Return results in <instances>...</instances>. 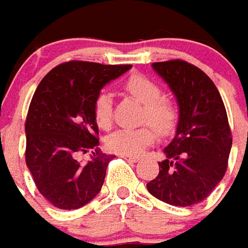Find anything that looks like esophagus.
<instances>
[{"instance_id":"1","label":"esophagus","mask_w":248,"mask_h":248,"mask_svg":"<svg viewBox=\"0 0 248 248\" xmlns=\"http://www.w3.org/2000/svg\"><path fill=\"white\" fill-rule=\"evenodd\" d=\"M121 157H124L125 160H129V161H138L139 160V156H133V155H121Z\"/></svg>"}]
</instances>
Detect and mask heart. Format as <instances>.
I'll return each mask as SVG.
<instances>
[{"instance_id":"b5f03b06","label":"heart","mask_w":248,"mask_h":248,"mask_svg":"<svg viewBox=\"0 0 248 248\" xmlns=\"http://www.w3.org/2000/svg\"><path fill=\"white\" fill-rule=\"evenodd\" d=\"M124 89L144 105L143 121L149 123L161 135L170 133L177 121V108L171 100L161 97V88L151 78L132 75L124 81ZM97 125L108 129L112 124V97L100 93L93 105ZM155 140V132L149 127L138 129H119L107 139V147L120 155H139Z\"/></svg>"}]
</instances>
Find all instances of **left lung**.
<instances>
[{
    "label": "left lung",
    "instance_id": "8db88e82",
    "mask_svg": "<svg viewBox=\"0 0 248 248\" xmlns=\"http://www.w3.org/2000/svg\"><path fill=\"white\" fill-rule=\"evenodd\" d=\"M179 108L175 136L164 148L149 194L171 205L204 200L222 180L232 145L220 93L204 72L182 60L154 62Z\"/></svg>",
    "mask_w": 248,
    "mask_h": 248
}]
</instances>
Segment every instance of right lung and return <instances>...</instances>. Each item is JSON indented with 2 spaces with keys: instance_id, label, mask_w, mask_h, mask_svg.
Segmentation results:
<instances>
[{
  "instance_id": "add662e5",
  "label": "right lung",
  "mask_w": 248,
  "mask_h": 248,
  "mask_svg": "<svg viewBox=\"0 0 248 248\" xmlns=\"http://www.w3.org/2000/svg\"><path fill=\"white\" fill-rule=\"evenodd\" d=\"M132 65L69 61L38 84L26 117V166L37 189L61 210H77L99 194L115 156L99 148L93 105L100 91ZM93 149L91 159L77 156Z\"/></svg>"
}]
</instances>
